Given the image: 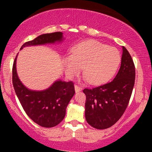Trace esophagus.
Wrapping results in <instances>:
<instances>
[{
  "instance_id": "34e87169",
  "label": "esophagus",
  "mask_w": 152,
  "mask_h": 152,
  "mask_svg": "<svg viewBox=\"0 0 152 152\" xmlns=\"http://www.w3.org/2000/svg\"><path fill=\"white\" fill-rule=\"evenodd\" d=\"M74 88H75V91H76V93H77V92L81 91L82 90L81 87H80L79 86H78V85H75Z\"/></svg>"
}]
</instances>
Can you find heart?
<instances>
[{
  "mask_svg": "<svg viewBox=\"0 0 152 152\" xmlns=\"http://www.w3.org/2000/svg\"><path fill=\"white\" fill-rule=\"evenodd\" d=\"M121 61L114 47L96 40L83 41L71 50V56L63 58L64 70L70 78L78 76L83 69L85 79L92 85L106 83L114 76Z\"/></svg>",
  "mask_w": 152,
  "mask_h": 152,
  "instance_id": "heart-1",
  "label": "heart"
}]
</instances>
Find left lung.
Listing matches in <instances>:
<instances>
[{"label": "left lung", "instance_id": "obj_1", "mask_svg": "<svg viewBox=\"0 0 152 152\" xmlns=\"http://www.w3.org/2000/svg\"><path fill=\"white\" fill-rule=\"evenodd\" d=\"M121 63L112 81L102 86L85 88V117L94 128L105 129L118 121L124 113L134 86L135 66L125 47H122Z\"/></svg>", "mask_w": 152, "mask_h": 152}]
</instances>
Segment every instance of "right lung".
Returning a JSON list of instances; mask_svg holds the SVG:
<instances>
[{
    "mask_svg": "<svg viewBox=\"0 0 152 152\" xmlns=\"http://www.w3.org/2000/svg\"><path fill=\"white\" fill-rule=\"evenodd\" d=\"M64 39L61 32L42 34L24 43L20 50L26 46L61 43ZM16 60L17 56L13 66V85L26 114L41 126L50 128L58 125L65 117L66 107L75 94L74 83L58 79L45 90H31L18 78Z\"/></svg>",
    "mask_w": 152,
    "mask_h": 152,
    "instance_id": "1",
    "label": "right lung"
}]
</instances>
